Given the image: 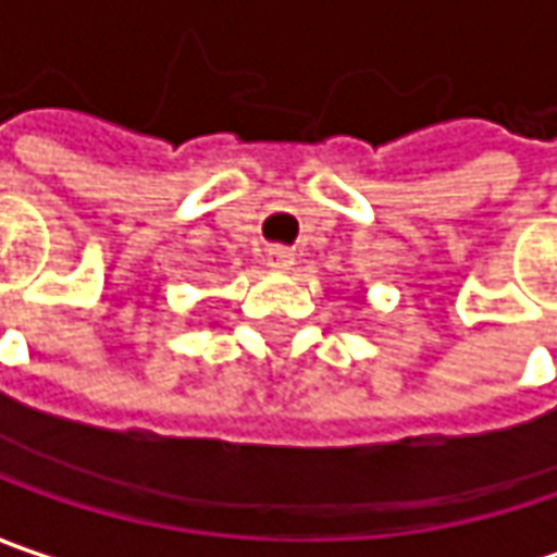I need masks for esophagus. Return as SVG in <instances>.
<instances>
[{
    "mask_svg": "<svg viewBox=\"0 0 557 557\" xmlns=\"http://www.w3.org/2000/svg\"><path fill=\"white\" fill-rule=\"evenodd\" d=\"M268 264H271V268H280V271H286V268L293 264V252H289L286 246H271V249H268Z\"/></svg>",
    "mask_w": 557,
    "mask_h": 557,
    "instance_id": "34e87169",
    "label": "esophagus"
}]
</instances>
